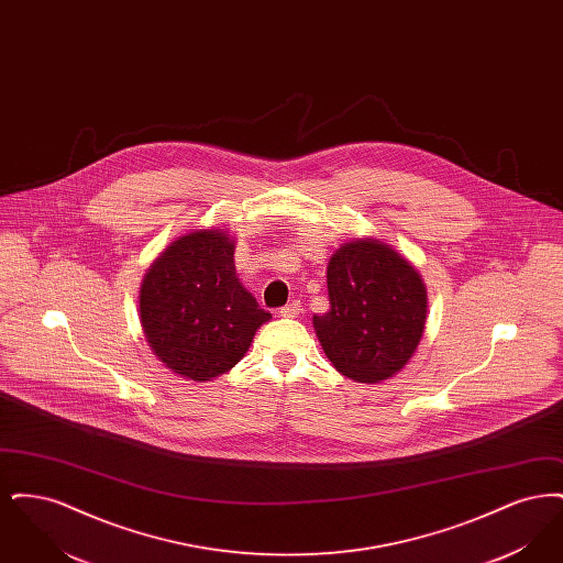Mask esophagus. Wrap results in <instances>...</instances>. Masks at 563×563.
<instances>
[{
    "mask_svg": "<svg viewBox=\"0 0 563 563\" xmlns=\"http://www.w3.org/2000/svg\"><path fill=\"white\" fill-rule=\"evenodd\" d=\"M299 312H301V303L299 301H289L287 306H283L278 310V314L285 317V319H295V317H299Z\"/></svg>",
    "mask_w": 563,
    "mask_h": 563,
    "instance_id": "34e87169",
    "label": "esophagus"
}]
</instances>
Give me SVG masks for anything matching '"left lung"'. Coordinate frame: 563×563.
Returning a JSON list of instances; mask_svg holds the SVG:
<instances>
[{
  "mask_svg": "<svg viewBox=\"0 0 563 563\" xmlns=\"http://www.w3.org/2000/svg\"><path fill=\"white\" fill-rule=\"evenodd\" d=\"M327 289L331 308L312 322L333 367L365 384L401 372L427 324L418 269L390 244L361 239L329 260Z\"/></svg>",
  "mask_w": 563,
  "mask_h": 563,
  "instance_id": "left-lung-1",
  "label": "left lung"
}]
</instances>
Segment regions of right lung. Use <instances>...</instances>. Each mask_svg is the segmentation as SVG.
<instances>
[{
    "instance_id": "1",
    "label": "right lung",
    "mask_w": 563,
    "mask_h": 563,
    "mask_svg": "<svg viewBox=\"0 0 563 563\" xmlns=\"http://www.w3.org/2000/svg\"><path fill=\"white\" fill-rule=\"evenodd\" d=\"M139 312L154 354L194 382L230 372L272 319L236 278L234 241L221 230L170 242L143 278Z\"/></svg>"
}]
</instances>
